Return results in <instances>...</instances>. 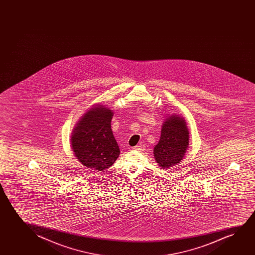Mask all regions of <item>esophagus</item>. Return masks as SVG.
<instances>
[{"label":"esophagus","instance_id":"34e87169","mask_svg":"<svg viewBox=\"0 0 255 255\" xmlns=\"http://www.w3.org/2000/svg\"><path fill=\"white\" fill-rule=\"evenodd\" d=\"M133 149L134 150H139V151H142V150H144V145H136V146L133 147Z\"/></svg>","mask_w":255,"mask_h":255}]
</instances>
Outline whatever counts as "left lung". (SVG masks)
Returning <instances> with one entry per match:
<instances>
[{
    "mask_svg": "<svg viewBox=\"0 0 255 255\" xmlns=\"http://www.w3.org/2000/svg\"><path fill=\"white\" fill-rule=\"evenodd\" d=\"M188 144L185 120L179 116H170L162 126L160 139L154 147V157L161 167H172L184 158Z\"/></svg>",
    "mask_w": 255,
    "mask_h": 255,
    "instance_id": "left-lung-1",
    "label": "left lung"
}]
</instances>
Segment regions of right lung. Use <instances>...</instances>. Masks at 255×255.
<instances>
[{
	"label": "right lung",
	"mask_w": 255,
	"mask_h": 255,
	"mask_svg": "<svg viewBox=\"0 0 255 255\" xmlns=\"http://www.w3.org/2000/svg\"><path fill=\"white\" fill-rule=\"evenodd\" d=\"M112 116V110L98 105L89 110L75 127L71 145L84 166L104 171L119 157L120 150L111 127Z\"/></svg>",
	"instance_id": "1"
}]
</instances>
